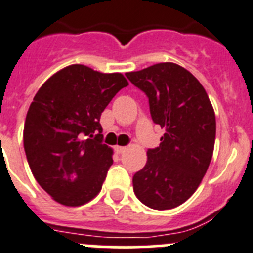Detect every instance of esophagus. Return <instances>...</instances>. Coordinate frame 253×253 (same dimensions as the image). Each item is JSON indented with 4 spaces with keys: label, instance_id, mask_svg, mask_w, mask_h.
<instances>
[{
    "label": "esophagus",
    "instance_id": "1",
    "mask_svg": "<svg viewBox=\"0 0 253 253\" xmlns=\"http://www.w3.org/2000/svg\"><path fill=\"white\" fill-rule=\"evenodd\" d=\"M115 151L117 153H124L126 151V147H124V146H116Z\"/></svg>",
    "mask_w": 253,
    "mask_h": 253
}]
</instances>
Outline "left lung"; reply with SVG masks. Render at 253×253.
<instances>
[{
  "instance_id": "obj_1",
  "label": "left lung",
  "mask_w": 253,
  "mask_h": 253,
  "mask_svg": "<svg viewBox=\"0 0 253 253\" xmlns=\"http://www.w3.org/2000/svg\"><path fill=\"white\" fill-rule=\"evenodd\" d=\"M148 97L155 124L165 128L161 143L147 151L134 173V195L153 210L180 206L195 193L212 160L216 116L206 89L190 71L173 62L127 72Z\"/></svg>"
}]
</instances>
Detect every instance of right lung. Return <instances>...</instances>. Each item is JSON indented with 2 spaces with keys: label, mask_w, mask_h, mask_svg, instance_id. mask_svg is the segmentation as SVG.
<instances>
[{
  "label": "right lung",
  "mask_w": 253,
  "mask_h": 253,
  "mask_svg": "<svg viewBox=\"0 0 253 253\" xmlns=\"http://www.w3.org/2000/svg\"><path fill=\"white\" fill-rule=\"evenodd\" d=\"M128 81L70 65L37 91L23 127V147L32 174L56 202L77 207L100 193L113 150L102 143L101 113Z\"/></svg>",
  "instance_id": "add662e5"
}]
</instances>
